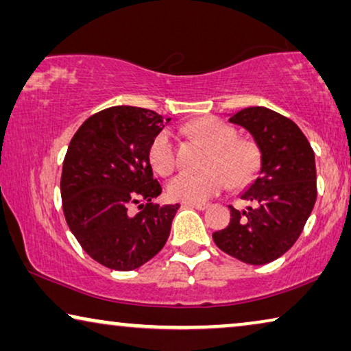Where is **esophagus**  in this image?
Segmentation results:
<instances>
[{
    "label": "esophagus",
    "mask_w": 351,
    "mask_h": 351,
    "mask_svg": "<svg viewBox=\"0 0 351 351\" xmlns=\"http://www.w3.org/2000/svg\"><path fill=\"white\" fill-rule=\"evenodd\" d=\"M184 206H186V208H191V209H198V210L208 209V204H204V203H184Z\"/></svg>",
    "instance_id": "esophagus-1"
}]
</instances>
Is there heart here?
<instances>
[{"label": "heart", "instance_id": "obj_1", "mask_svg": "<svg viewBox=\"0 0 351 351\" xmlns=\"http://www.w3.org/2000/svg\"><path fill=\"white\" fill-rule=\"evenodd\" d=\"M193 134L210 148L208 167L203 174L180 172L166 185L172 201L203 203L225 190L230 182L241 184L247 180L257 166V150L251 142L237 141V131L220 119H203L193 126ZM148 160L158 174L167 176L176 166V145L169 131H161L148 148ZM220 167L222 171L217 169Z\"/></svg>", "mask_w": 351, "mask_h": 351}]
</instances>
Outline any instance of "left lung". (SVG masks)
<instances>
[{
    "label": "left lung",
    "mask_w": 351,
    "mask_h": 351,
    "mask_svg": "<svg viewBox=\"0 0 351 351\" xmlns=\"http://www.w3.org/2000/svg\"><path fill=\"white\" fill-rule=\"evenodd\" d=\"M258 150L257 177L241 191L246 209L230 208L227 228L213 233L219 249L249 265L276 261L300 237L316 201L315 153L299 126L265 107L230 113Z\"/></svg>",
    "instance_id": "8db88e82"
}]
</instances>
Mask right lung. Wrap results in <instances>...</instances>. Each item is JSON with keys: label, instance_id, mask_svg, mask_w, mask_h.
Returning <instances> with one entry per match:
<instances>
[{"label": "right lung", "instance_id": "add662e5", "mask_svg": "<svg viewBox=\"0 0 351 351\" xmlns=\"http://www.w3.org/2000/svg\"><path fill=\"white\" fill-rule=\"evenodd\" d=\"M171 121L152 110L117 105L93 114L71 138L62 166L65 220L81 247L104 267L129 271L161 251L179 204H152L161 185L148 160ZM147 200L132 216L128 204Z\"/></svg>", "mask_w": 351, "mask_h": 351}]
</instances>
